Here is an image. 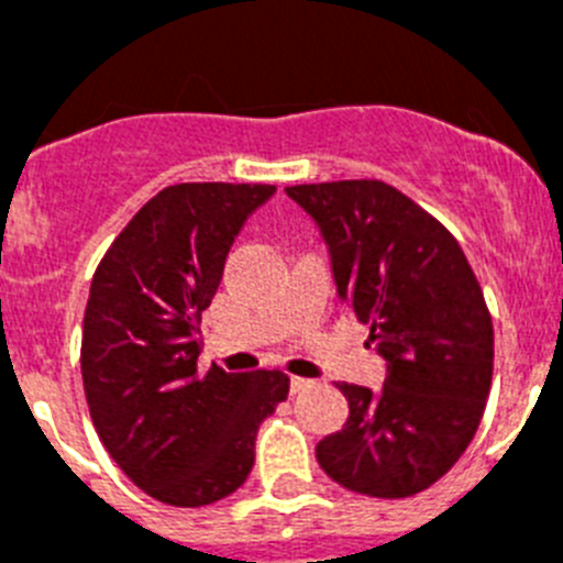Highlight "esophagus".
<instances>
[{"label":"esophagus","mask_w":563,"mask_h":563,"mask_svg":"<svg viewBox=\"0 0 563 563\" xmlns=\"http://www.w3.org/2000/svg\"><path fill=\"white\" fill-rule=\"evenodd\" d=\"M312 383H316V380H310V377L292 375L290 377V391H292V395H298V391H307L312 386Z\"/></svg>","instance_id":"1"}]
</instances>
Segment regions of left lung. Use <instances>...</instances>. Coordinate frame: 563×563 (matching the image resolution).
Here are the masks:
<instances>
[{"label":"left lung","mask_w":563,"mask_h":563,"mask_svg":"<svg viewBox=\"0 0 563 563\" xmlns=\"http://www.w3.org/2000/svg\"><path fill=\"white\" fill-rule=\"evenodd\" d=\"M316 220L341 301L386 361L383 389L338 383L350 417L316 445L355 494L406 499L434 485L479 429L494 377V324L460 242L380 180L285 188Z\"/></svg>","instance_id":"1"}]
</instances>
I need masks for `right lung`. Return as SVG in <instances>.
<instances>
[{
    "label": "right lung",
    "instance_id": "add662e5",
    "mask_svg": "<svg viewBox=\"0 0 563 563\" xmlns=\"http://www.w3.org/2000/svg\"><path fill=\"white\" fill-rule=\"evenodd\" d=\"M276 186L180 183L118 233L92 276L81 335L89 417L152 499L202 507L247 479L258 426L287 400L282 369H197L200 318L245 220Z\"/></svg>",
    "mask_w": 563,
    "mask_h": 563
}]
</instances>
